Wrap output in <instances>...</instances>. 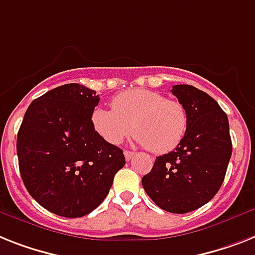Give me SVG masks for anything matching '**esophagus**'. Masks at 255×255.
<instances>
[{"mask_svg": "<svg viewBox=\"0 0 255 255\" xmlns=\"http://www.w3.org/2000/svg\"><path fill=\"white\" fill-rule=\"evenodd\" d=\"M124 155H125V159L128 161H130L134 157V155H135V152H132V151H125L124 152Z\"/></svg>", "mask_w": 255, "mask_h": 255, "instance_id": "1", "label": "esophagus"}]
</instances>
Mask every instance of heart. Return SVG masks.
<instances>
[{"instance_id": "b5f03b06", "label": "heart", "mask_w": 255, "mask_h": 255, "mask_svg": "<svg viewBox=\"0 0 255 255\" xmlns=\"http://www.w3.org/2000/svg\"><path fill=\"white\" fill-rule=\"evenodd\" d=\"M94 130L109 144H120L135 135L136 143L155 153H165L180 144L188 129V115L181 103L144 88L116 95L112 109L98 107L91 113Z\"/></svg>"}]
</instances>
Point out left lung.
<instances>
[{"instance_id":"left-lung-1","label":"left lung","mask_w":255,"mask_h":255,"mask_svg":"<svg viewBox=\"0 0 255 255\" xmlns=\"http://www.w3.org/2000/svg\"><path fill=\"white\" fill-rule=\"evenodd\" d=\"M172 94L184 105L188 129L176 150L157 156L143 176L147 195L160 208L186 214L211 201L226 177L232 140L226 112L194 86L176 85Z\"/></svg>"}]
</instances>
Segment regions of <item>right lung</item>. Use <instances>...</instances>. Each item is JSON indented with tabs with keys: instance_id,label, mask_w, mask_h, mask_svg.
Masks as SVG:
<instances>
[{
	"instance_id": "1",
	"label": "right lung",
	"mask_w": 255,
	"mask_h": 255,
	"mask_svg": "<svg viewBox=\"0 0 255 255\" xmlns=\"http://www.w3.org/2000/svg\"><path fill=\"white\" fill-rule=\"evenodd\" d=\"M99 100L85 86H60L29 104L19 128L16 153L23 184L56 215L81 218L94 211L125 165L123 150L92 128Z\"/></svg>"
}]
</instances>
